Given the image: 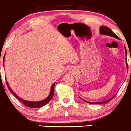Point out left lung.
<instances>
[{
    "instance_id": "8db88e82",
    "label": "left lung",
    "mask_w": 131,
    "mask_h": 131,
    "mask_svg": "<svg viewBox=\"0 0 131 131\" xmlns=\"http://www.w3.org/2000/svg\"><path fill=\"white\" fill-rule=\"evenodd\" d=\"M100 33H101V34H102V35H110V36H111V37H114V38H117V39H120L118 36L116 35V34H115L113 32V31H112L110 28H108L107 27H106V26H103V27H101V28H100ZM125 50H125V51H126V54H127V50H126V48ZM126 60H127V59H126ZM126 64H127V69H128V64H127V61H126ZM115 96H116V95H115ZM114 96H113V97H111V98L110 99V100L105 101L98 102V103H97H97H93V102H89V101H85V100H84V101L85 102H86V103H90V104H103V103L105 104V103H109L110 101H111L113 100V98H114Z\"/></svg>"
}]
</instances>
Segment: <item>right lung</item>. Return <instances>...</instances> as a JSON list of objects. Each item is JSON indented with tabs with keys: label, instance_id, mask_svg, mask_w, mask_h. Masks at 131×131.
Here are the masks:
<instances>
[{
	"label": "right lung",
	"instance_id": "obj_1",
	"mask_svg": "<svg viewBox=\"0 0 131 131\" xmlns=\"http://www.w3.org/2000/svg\"><path fill=\"white\" fill-rule=\"evenodd\" d=\"M6 83H7V87H8L9 91L11 92V93H12L13 95L16 97L17 100H18V101H20L21 103H22V104H24V105L27 106V107H34V108H35H35H37V107H42V106H43L45 105V104H47L48 103H49L50 101L51 100V98H52L53 96V95H54V84H55V83H54V84L52 85V86H51V90H50V93L49 96H48L47 98L45 99L44 100L41 101H37V102L28 101H25L24 100H22V99H21L20 97H18V96H17L16 94H15V93H14V92L12 91V89L10 88L9 85H8V83H7V81H6Z\"/></svg>",
	"mask_w": 131,
	"mask_h": 131
}]
</instances>
